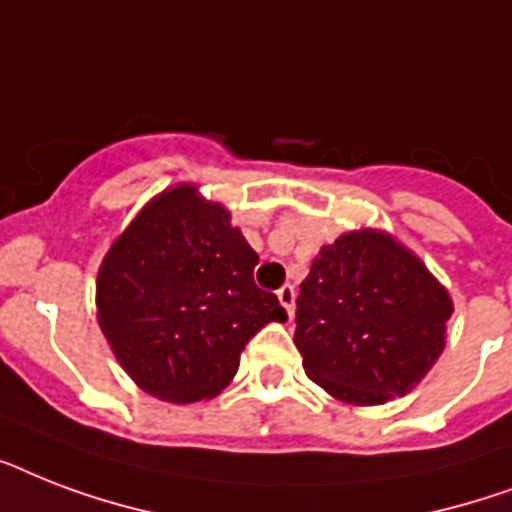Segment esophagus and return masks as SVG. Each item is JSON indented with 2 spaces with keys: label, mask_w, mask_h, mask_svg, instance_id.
I'll use <instances>...</instances> for the list:
<instances>
[{
  "label": "esophagus",
  "mask_w": 512,
  "mask_h": 512,
  "mask_svg": "<svg viewBox=\"0 0 512 512\" xmlns=\"http://www.w3.org/2000/svg\"><path fill=\"white\" fill-rule=\"evenodd\" d=\"M276 295H279L281 308H284L289 319H292V313H295V287H292V284H284Z\"/></svg>",
  "instance_id": "34e87169"
}]
</instances>
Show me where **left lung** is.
<instances>
[{
  "label": "left lung",
  "mask_w": 512,
  "mask_h": 512,
  "mask_svg": "<svg viewBox=\"0 0 512 512\" xmlns=\"http://www.w3.org/2000/svg\"><path fill=\"white\" fill-rule=\"evenodd\" d=\"M452 300L385 233H345L313 260L297 295L305 374L348 404L404 396L444 350Z\"/></svg>",
  "instance_id": "1"
}]
</instances>
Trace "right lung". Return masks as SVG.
<instances>
[{
  "label": "right lung",
  "instance_id": "add662e5",
  "mask_svg": "<svg viewBox=\"0 0 512 512\" xmlns=\"http://www.w3.org/2000/svg\"><path fill=\"white\" fill-rule=\"evenodd\" d=\"M257 252L223 207L180 185L148 204L100 265L98 321L119 364L151 396H217L244 345L284 321L255 284Z\"/></svg>",
  "mask_w": 512,
  "mask_h": 512
}]
</instances>
